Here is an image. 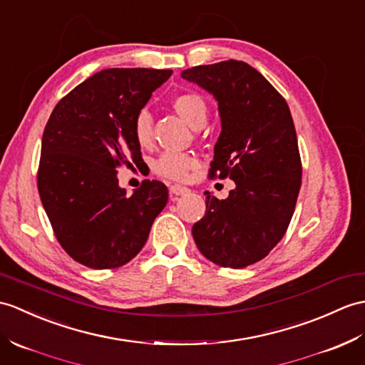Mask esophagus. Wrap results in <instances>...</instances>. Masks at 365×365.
<instances>
[{"label":"esophagus","instance_id":"1","mask_svg":"<svg viewBox=\"0 0 365 365\" xmlns=\"http://www.w3.org/2000/svg\"><path fill=\"white\" fill-rule=\"evenodd\" d=\"M188 191L190 190L186 188V186H182V185H171V186H169V192H171L173 197L183 196V194H186Z\"/></svg>","mask_w":365,"mask_h":365}]
</instances>
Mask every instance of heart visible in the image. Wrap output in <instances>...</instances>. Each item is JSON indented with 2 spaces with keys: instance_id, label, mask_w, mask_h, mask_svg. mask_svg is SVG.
<instances>
[{
  "instance_id": "b5f03b06",
  "label": "heart",
  "mask_w": 365,
  "mask_h": 365,
  "mask_svg": "<svg viewBox=\"0 0 365 365\" xmlns=\"http://www.w3.org/2000/svg\"><path fill=\"white\" fill-rule=\"evenodd\" d=\"M171 106L182 120L194 129H199L207 121V101L194 91H185L175 95ZM133 137L141 148H148L152 143V118L148 110H141L133 121ZM197 166V158L185 152H163L152 162V171L169 180H185L191 169Z\"/></svg>"
}]
</instances>
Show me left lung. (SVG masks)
I'll list each match as a JSON object with an SVG mask.
<instances>
[{
	"label": "left lung",
	"mask_w": 365,
	"mask_h": 365,
	"mask_svg": "<svg viewBox=\"0 0 365 365\" xmlns=\"http://www.w3.org/2000/svg\"><path fill=\"white\" fill-rule=\"evenodd\" d=\"M182 78L217 101L222 130L210 175L236 185L224 200L205 191V216L192 225V238L217 266H250L283 238L300 191L291 110L264 76L241 61L192 66Z\"/></svg>",
	"instance_id": "8db88e82"
}]
</instances>
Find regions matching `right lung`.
Masks as SVG:
<instances>
[{
  "label": "right lung",
  "mask_w": 365,
  "mask_h": 365,
  "mask_svg": "<svg viewBox=\"0 0 365 365\" xmlns=\"http://www.w3.org/2000/svg\"><path fill=\"white\" fill-rule=\"evenodd\" d=\"M171 70L108 68L58 101L41 138L38 194L57 241L74 261L115 269L143 249L168 202L166 185L144 180L127 194L118 168L143 162L133 121Z\"/></svg>",
  "instance_id": "add662e5"
}]
</instances>
